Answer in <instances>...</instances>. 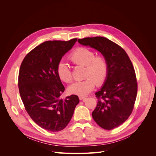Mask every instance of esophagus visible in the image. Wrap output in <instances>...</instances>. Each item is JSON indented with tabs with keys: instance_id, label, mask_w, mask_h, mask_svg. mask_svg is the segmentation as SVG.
<instances>
[{
	"instance_id": "obj_1",
	"label": "esophagus",
	"mask_w": 156,
	"mask_h": 156,
	"mask_svg": "<svg viewBox=\"0 0 156 156\" xmlns=\"http://www.w3.org/2000/svg\"><path fill=\"white\" fill-rule=\"evenodd\" d=\"M79 98L80 100H85V99L87 98V96H79Z\"/></svg>"
}]
</instances>
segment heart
<instances>
[{
  "mask_svg": "<svg viewBox=\"0 0 156 156\" xmlns=\"http://www.w3.org/2000/svg\"><path fill=\"white\" fill-rule=\"evenodd\" d=\"M69 59L73 64L85 66L84 79L74 82L68 87L70 93L77 95H85L92 91L95 86L105 82L108 74V63L102 55L96 56L94 52L86 48H79L72 52ZM56 72L61 81L70 83L72 81V72L69 66L61 60L56 67Z\"/></svg>",
  "mask_w": 156,
  "mask_h": 156,
  "instance_id": "heart-1",
  "label": "heart"
}]
</instances>
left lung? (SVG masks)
I'll use <instances>...</instances> for the list:
<instances>
[{"label":"left lung","instance_id":"left-lung-1","mask_svg":"<svg viewBox=\"0 0 156 156\" xmlns=\"http://www.w3.org/2000/svg\"><path fill=\"white\" fill-rule=\"evenodd\" d=\"M78 42L100 52L107 61V77L95 94L98 104L92 115L103 129H114L123 124L133 109L137 93L133 66L124 49L106 37H84Z\"/></svg>","mask_w":156,"mask_h":156}]
</instances>
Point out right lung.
Here are the masks:
<instances>
[{"label": "right lung", "instance_id": "1", "mask_svg": "<svg viewBox=\"0 0 156 156\" xmlns=\"http://www.w3.org/2000/svg\"><path fill=\"white\" fill-rule=\"evenodd\" d=\"M77 40L45 41L30 51L21 64L18 86L22 101L32 120L45 130L64 129L79 103L76 95L60 98L65 88L56 72L58 62Z\"/></svg>", "mask_w": 156, "mask_h": 156}]
</instances>
